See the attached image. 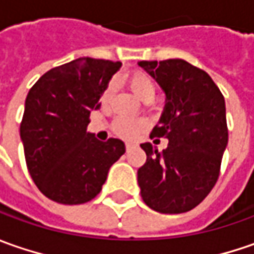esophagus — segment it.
<instances>
[{"instance_id":"obj_1","label":"esophagus","mask_w":254,"mask_h":254,"mask_svg":"<svg viewBox=\"0 0 254 254\" xmlns=\"http://www.w3.org/2000/svg\"><path fill=\"white\" fill-rule=\"evenodd\" d=\"M125 147H127V153H129V152H132V150L135 149V146H133V144H132V143H127V146H125Z\"/></svg>"}]
</instances>
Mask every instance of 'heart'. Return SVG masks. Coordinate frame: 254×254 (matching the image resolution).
<instances>
[{
    "label": "heart",
    "mask_w": 254,
    "mask_h": 254,
    "mask_svg": "<svg viewBox=\"0 0 254 254\" xmlns=\"http://www.w3.org/2000/svg\"><path fill=\"white\" fill-rule=\"evenodd\" d=\"M127 87L130 88V91L135 94L139 100L150 101L154 97L156 87H154L153 80L146 74L144 71L135 70L132 73L125 77ZM112 88L110 85L102 92V102H107L111 98ZM147 127V122L144 119L140 118H130V117H119L114 121L112 129L115 132V135L124 139H135L136 136H139Z\"/></svg>",
    "instance_id": "1"
}]
</instances>
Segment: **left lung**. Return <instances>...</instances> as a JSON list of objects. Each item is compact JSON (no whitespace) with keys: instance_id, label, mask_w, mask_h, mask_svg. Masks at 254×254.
<instances>
[{"instance_id":"left-lung-1","label":"left lung","mask_w":254,"mask_h":254,"mask_svg":"<svg viewBox=\"0 0 254 254\" xmlns=\"http://www.w3.org/2000/svg\"><path fill=\"white\" fill-rule=\"evenodd\" d=\"M139 66L166 92V107L152 136L167 137L159 153L142 143L137 170L144 204L162 214H183L202 202L218 181L228 144L225 98L209 74L181 59L143 60Z\"/></svg>"}]
</instances>
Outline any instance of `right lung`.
I'll use <instances>...</instances> for the list:
<instances>
[{"instance_id": "add662e5", "label": "right lung", "mask_w": 254, "mask_h": 254, "mask_svg": "<svg viewBox=\"0 0 254 254\" xmlns=\"http://www.w3.org/2000/svg\"><path fill=\"white\" fill-rule=\"evenodd\" d=\"M119 62L80 57L46 71L25 101L21 139L33 183L49 199L78 205L100 194L110 167L125 144L110 137L100 142L87 132L91 110Z\"/></svg>"}]
</instances>
